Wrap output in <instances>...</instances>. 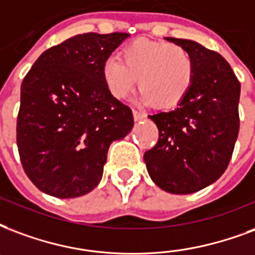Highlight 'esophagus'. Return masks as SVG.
<instances>
[{
    "label": "esophagus",
    "mask_w": 255,
    "mask_h": 255,
    "mask_svg": "<svg viewBox=\"0 0 255 255\" xmlns=\"http://www.w3.org/2000/svg\"><path fill=\"white\" fill-rule=\"evenodd\" d=\"M132 115H133V120H135V122H139V120H142V119L146 118V115H144V113L139 112V111H135V109L132 111Z\"/></svg>",
    "instance_id": "esophagus-1"
}]
</instances>
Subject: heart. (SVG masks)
Instances as JSON below:
<instances>
[{
  "label": "heart",
  "mask_w": 255,
  "mask_h": 255,
  "mask_svg": "<svg viewBox=\"0 0 255 255\" xmlns=\"http://www.w3.org/2000/svg\"><path fill=\"white\" fill-rule=\"evenodd\" d=\"M120 59L109 58L103 66V80L115 99H124L136 86L143 103L156 108H173L189 92L195 66L185 47L136 39L124 47Z\"/></svg>",
  "instance_id": "b5f03b06"
}]
</instances>
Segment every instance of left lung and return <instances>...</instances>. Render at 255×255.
I'll list each match as a JSON object with an SVG mask.
<instances>
[{
    "instance_id": "8db88e82",
    "label": "left lung",
    "mask_w": 255,
    "mask_h": 255,
    "mask_svg": "<svg viewBox=\"0 0 255 255\" xmlns=\"http://www.w3.org/2000/svg\"><path fill=\"white\" fill-rule=\"evenodd\" d=\"M166 39L189 51L195 77L174 111L148 116L159 137L144 152V162L161 189L189 195L211 185L227 169L239 132L241 84L216 51L193 40Z\"/></svg>"
}]
</instances>
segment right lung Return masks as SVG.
Returning <instances> with one entry per match:
<instances>
[{"instance_id": "right-lung-1", "label": "right lung", "mask_w": 255, "mask_h": 255, "mask_svg": "<svg viewBox=\"0 0 255 255\" xmlns=\"http://www.w3.org/2000/svg\"><path fill=\"white\" fill-rule=\"evenodd\" d=\"M124 32L82 33L46 50L21 84L17 148L37 189L71 199L101 181L108 148L133 127L132 111L115 99L103 66Z\"/></svg>"}]
</instances>
